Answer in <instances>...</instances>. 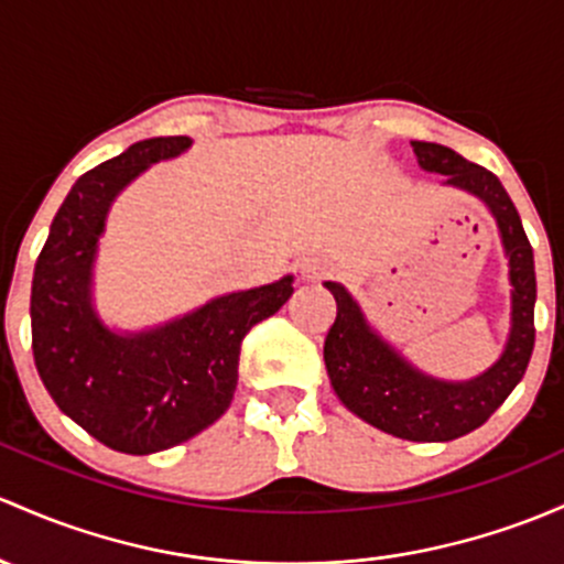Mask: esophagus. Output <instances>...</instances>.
Wrapping results in <instances>:
<instances>
[{"label": "esophagus", "instance_id": "esophagus-1", "mask_svg": "<svg viewBox=\"0 0 564 564\" xmlns=\"http://www.w3.org/2000/svg\"><path fill=\"white\" fill-rule=\"evenodd\" d=\"M300 272L305 281H322V278H327L332 272V262L327 257H307L300 264Z\"/></svg>", "mask_w": 564, "mask_h": 564}]
</instances>
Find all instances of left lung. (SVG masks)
Masks as SVG:
<instances>
[{"label":"left lung","instance_id":"obj_1","mask_svg":"<svg viewBox=\"0 0 564 564\" xmlns=\"http://www.w3.org/2000/svg\"><path fill=\"white\" fill-rule=\"evenodd\" d=\"M424 173L443 175V186L473 194L497 221L511 283V329L502 354L481 376L446 381L411 365L383 340L343 283L327 281L337 318L324 340V365L335 394L361 422L416 443H441L478 430L506 402L530 365L535 346V259L511 197L481 164L437 142L413 140Z\"/></svg>","mask_w":564,"mask_h":564}]
</instances>
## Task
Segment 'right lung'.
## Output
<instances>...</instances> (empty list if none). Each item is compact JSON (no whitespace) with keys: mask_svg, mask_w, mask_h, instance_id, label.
<instances>
[{"mask_svg":"<svg viewBox=\"0 0 564 564\" xmlns=\"http://www.w3.org/2000/svg\"><path fill=\"white\" fill-rule=\"evenodd\" d=\"M192 138H151L88 170L51 224L32 281V351L64 416L121 454H153L188 441L232 402L240 343L281 311L294 275L207 300L140 332H118L94 305V264L110 205L151 164Z\"/></svg>","mask_w":564,"mask_h":564,"instance_id":"add662e5","label":"right lung"}]
</instances>
